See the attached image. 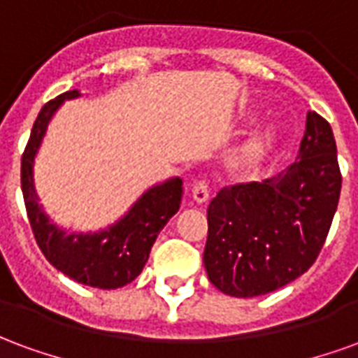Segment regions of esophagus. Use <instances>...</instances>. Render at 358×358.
I'll use <instances>...</instances> for the list:
<instances>
[{
	"mask_svg": "<svg viewBox=\"0 0 358 358\" xmlns=\"http://www.w3.org/2000/svg\"><path fill=\"white\" fill-rule=\"evenodd\" d=\"M192 197H194V201L199 203V205L209 201V186H207V182H205V180L195 182L194 187H192Z\"/></svg>",
	"mask_w": 358,
	"mask_h": 358,
	"instance_id": "34e87169",
	"label": "esophagus"
}]
</instances>
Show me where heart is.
Wrapping results in <instances>:
<instances>
[{
    "mask_svg": "<svg viewBox=\"0 0 358 358\" xmlns=\"http://www.w3.org/2000/svg\"><path fill=\"white\" fill-rule=\"evenodd\" d=\"M276 140L278 132L272 126H264L261 130H255L248 140L241 143L240 148L234 151V171L238 174H243V176H251V174L261 171L270 153H272L274 145H276Z\"/></svg>",
    "mask_w": 358,
    "mask_h": 358,
    "instance_id": "obj_1",
    "label": "heart"
}]
</instances>
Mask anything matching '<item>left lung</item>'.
Masks as SVG:
<instances>
[{"label": "left lung", "instance_id": "left-lung-1", "mask_svg": "<svg viewBox=\"0 0 358 358\" xmlns=\"http://www.w3.org/2000/svg\"><path fill=\"white\" fill-rule=\"evenodd\" d=\"M339 192L334 132L308 110L295 163L263 182L222 187L210 201L203 263L213 285L257 297L305 274L330 232Z\"/></svg>", "mask_w": 358, "mask_h": 358}]
</instances>
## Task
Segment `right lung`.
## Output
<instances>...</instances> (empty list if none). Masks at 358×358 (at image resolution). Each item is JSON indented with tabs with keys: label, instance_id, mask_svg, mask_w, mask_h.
I'll list each match as a JSON object with an SVG mask.
<instances>
[{
	"label": "right lung",
	"instance_id": "add662e5",
	"mask_svg": "<svg viewBox=\"0 0 358 358\" xmlns=\"http://www.w3.org/2000/svg\"><path fill=\"white\" fill-rule=\"evenodd\" d=\"M78 95V90H71L42 107L22 153L20 186L28 220L45 259L78 284L117 289L141 274L159 232L178 213L184 187L180 178L164 180L163 184L149 187L124 217L99 232L69 234L61 226L51 224L50 217L38 203L34 159L55 110L65 99Z\"/></svg>",
	"mask_w": 358,
	"mask_h": 358
}]
</instances>
